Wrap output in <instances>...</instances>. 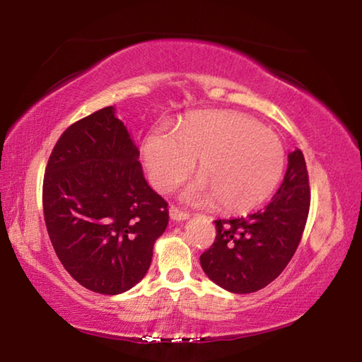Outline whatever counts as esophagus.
I'll return each mask as SVG.
<instances>
[{
	"instance_id": "34e87169",
	"label": "esophagus",
	"mask_w": 362,
	"mask_h": 362,
	"mask_svg": "<svg viewBox=\"0 0 362 362\" xmlns=\"http://www.w3.org/2000/svg\"><path fill=\"white\" fill-rule=\"evenodd\" d=\"M169 214H170V218L173 220H187L188 217H189V214L188 212H185V211H180L179 207L177 206H174V204H170V207H169Z\"/></svg>"
}]
</instances>
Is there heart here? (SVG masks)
<instances>
[{"mask_svg":"<svg viewBox=\"0 0 362 362\" xmlns=\"http://www.w3.org/2000/svg\"><path fill=\"white\" fill-rule=\"evenodd\" d=\"M201 179L185 193L193 203H214L230 212L259 206L283 175L286 151L273 131L236 112H201L174 132L155 129L142 142V161L151 185L168 193L193 173Z\"/></svg>","mask_w":362,"mask_h":362,"instance_id":"heart-1","label":"heart"}]
</instances>
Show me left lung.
<instances>
[{"label": "left lung", "instance_id": "left-lung-1", "mask_svg": "<svg viewBox=\"0 0 362 362\" xmlns=\"http://www.w3.org/2000/svg\"><path fill=\"white\" fill-rule=\"evenodd\" d=\"M310 180L303 153H289L284 180L263 209L247 217L216 220V240L199 257L214 283L250 293L276 279L296 254L310 212Z\"/></svg>", "mask_w": 362, "mask_h": 362}]
</instances>
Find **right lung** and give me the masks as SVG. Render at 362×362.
I'll return each instance as SVG.
<instances>
[{
    "label": "right lung",
    "instance_id": "1",
    "mask_svg": "<svg viewBox=\"0 0 362 362\" xmlns=\"http://www.w3.org/2000/svg\"><path fill=\"white\" fill-rule=\"evenodd\" d=\"M42 212L64 268L105 296L145 276L169 222L168 203L146 183L137 146L113 107L73 122L59 137L42 180Z\"/></svg>",
    "mask_w": 362,
    "mask_h": 362
}]
</instances>
